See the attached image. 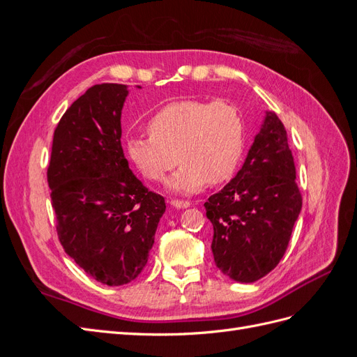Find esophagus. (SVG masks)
<instances>
[{
	"instance_id": "obj_1",
	"label": "esophagus",
	"mask_w": 357,
	"mask_h": 357,
	"mask_svg": "<svg viewBox=\"0 0 357 357\" xmlns=\"http://www.w3.org/2000/svg\"><path fill=\"white\" fill-rule=\"evenodd\" d=\"M169 204L172 205V207L176 208H188L190 207V202L189 201H180V199H171Z\"/></svg>"
}]
</instances>
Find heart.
I'll return each instance as SVG.
<instances>
[{"mask_svg": "<svg viewBox=\"0 0 357 357\" xmlns=\"http://www.w3.org/2000/svg\"><path fill=\"white\" fill-rule=\"evenodd\" d=\"M147 129L150 137L128 139V158L150 181L164 180L178 160L181 167L168 186L185 195L207 183L228 181L244 152V117L225 100L171 102L152 116Z\"/></svg>", "mask_w": 357, "mask_h": 357, "instance_id": "b5f03b06", "label": "heart"}]
</instances>
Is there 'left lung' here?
Returning a JSON list of instances; mask_svg holds the SVG:
<instances>
[{
  "label": "left lung",
  "mask_w": 357,
  "mask_h": 357,
  "mask_svg": "<svg viewBox=\"0 0 357 357\" xmlns=\"http://www.w3.org/2000/svg\"><path fill=\"white\" fill-rule=\"evenodd\" d=\"M213 223L215 266L240 283H253L286 253L302 207L284 125L266 112L244 165L204 204Z\"/></svg>",
  "instance_id": "obj_1"
}]
</instances>
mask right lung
Instances as JSON below:
<instances>
[{
  "mask_svg": "<svg viewBox=\"0 0 357 357\" xmlns=\"http://www.w3.org/2000/svg\"><path fill=\"white\" fill-rule=\"evenodd\" d=\"M139 88V86H138ZM128 86L95 84L63 113L53 134L47 183L66 253L107 286L139 275L165 199L129 169L121 143Z\"/></svg>",
  "mask_w": 357,
  "mask_h": 357,
  "instance_id": "add662e5",
  "label": "right lung"
}]
</instances>
